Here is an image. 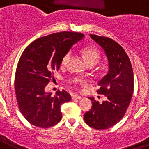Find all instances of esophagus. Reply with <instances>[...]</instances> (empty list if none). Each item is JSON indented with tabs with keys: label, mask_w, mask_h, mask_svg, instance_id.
<instances>
[{
	"label": "esophagus",
	"mask_w": 149,
	"mask_h": 149,
	"mask_svg": "<svg viewBox=\"0 0 149 149\" xmlns=\"http://www.w3.org/2000/svg\"><path fill=\"white\" fill-rule=\"evenodd\" d=\"M82 98L81 96L77 95H72V100H80Z\"/></svg>",
	"instance_id": "34e87169"
}]
</instances>
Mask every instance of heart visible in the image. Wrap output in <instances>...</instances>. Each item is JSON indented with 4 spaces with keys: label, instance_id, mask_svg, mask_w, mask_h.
<instances>
[{
    "label": "heart",
    "instance_id": "heart-1",
    "mask_svg": "<svg viewBox=\"0 0 149 149\" xmlns=\"http://www.w3.org/2000/svg\"><path fill=\"white\" fill-rule=\"evenodd\" d=\"M82 53H83L85 60H86V63L88 65L93 64L95 66L99 62L100 54L98 51H95V50L92 49V48H86L83 51ZM71 54H72L71 51H68L67 53H66V54L63 56V59H62V65H66L68 63V61L70 59ZM72 83L75 86H77L79 83H86V81L79 79H74L72 80Z\"/></svg>",
    "mask_w": 149,
    "mask_h": 149
}]
</instances>
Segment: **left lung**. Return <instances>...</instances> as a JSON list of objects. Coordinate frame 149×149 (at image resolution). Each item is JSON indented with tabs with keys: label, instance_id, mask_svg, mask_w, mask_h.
Returning <instances> with one entry per match:
<instances>
[{
	"label": "left lung",
	"instance_id": "1",
	"mask_svg": "<svg viewBox=\"0 0 149 149\" xmlns=\"http://www.w3.org/2000/svg\"><path fill=\"white\" fill-rule=\"evenodd\" d=\"M102 47L108 61V72L100 80L98 94L105 95L102 103L89 98L92 108L84 114L87 124L96 130H105L114 126L124 116L134 88L132 65L127 54L117 42L107 37L90 35Z\"/></svg>",
	"mask_w": 149,
	"mask_h": 149
}]
</instances>
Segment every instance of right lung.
<instances>
[{
    "label": "right lung",
    "instance_id": "add662e5",
    "mask_svg": "<svg viewBox=\"0 0 149 149\" xmlns=\"http://www.w3.org/2000/svg\"><path fill=\"white\" fill-rule=\"evenodd\" d=\"M83 37L80 32H57L35 40L22 52L15 74V91L19 111L31 124L48 128L61 121V106L70 101V95L58 90L53 96L45 88L59 70L63 56Z\"/></svg>",
    "mask_w": 149,
    "mask_h": 149
}]
</instances>
